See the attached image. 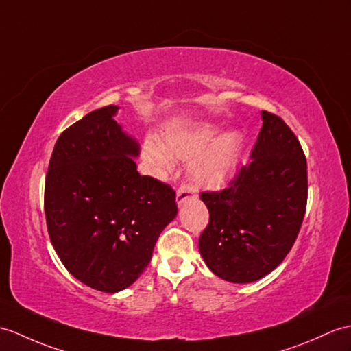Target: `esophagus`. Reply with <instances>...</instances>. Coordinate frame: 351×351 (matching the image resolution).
I'll use <instances>...</instances> for the list:
<instances>
[{
  "mask_svg": "<svg viewBox=\"0 0 351 351\" xmlns=\"http://www.w3.org/2000/svg\"><path fill=\"white\" fill-rule=\"evenodd\" d=\"M197 197V190H195V186L190 182H185L181 186H179L178 191H176V202L178 205H182L184 202L186 200H191Z\"/></svg>",
  "mask_w": 351,
  "mask_h": 351,
  "instance_id": "obj_1",
  "label": "esophagus"
}]
</instances>
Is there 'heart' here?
Listing matches in <instances>:
<instances>
[{"mask_svg":"<svg viewBox=\"0 0 351 351\" xmlns=\"http://www.w3.org/2000/svg\"><path fill=\"white\" fill-rule=\"evenodd\" d=\"M217 127L202 124L185 132H173L165 136V143L146 138L143 156L151 166L167 169L172 157L190 160L195 181L206 186L224 184L239 165L243 149V137L239 132L217 136Z\"/></svg>","mask_w":351,"mask_h":351,"instance_id":"heart-1","label":"heart"}]
</instances>
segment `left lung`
Returning <instances> with one entry per match:
<instances>
[{
    "instance_id": "left-lung-1",
    "label": "left lung",
    "mask_w": 351,
    "mask_h": 351,
    "mask_svg": "<svg viewBox=\"0 0 351 351\" xmlns=\"http://www.w3.org/2000/svg\"><path fill=\"white\" fill-rule=\"evenodd\" d=\"M263 127L242 166L221 191H203L209 223L199 238L208 267L230 282L272 272L290 252L308 200L306 158L281 117L262 112Z\"/></svg>"
}]
</instances>
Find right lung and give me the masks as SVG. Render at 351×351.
Listing matches in <instances>:
<instances>
[{"instance_id":"1","label":"right lung","mask_w":351,"mask_h":351,"mask_svg":"<svg viewBox=\"0 0 351 351\" xmlns=\"http://www.w3.org/2000/svg\"><path fill=\"white\" fill-rule=\"evenodd\" d=\"M109 104L65 128L45 182L47 233L67 271L88 287L115 293L141 276L162 229L178 214L166 182L138 175V145Z\"/></svg>"}]
</instances>
